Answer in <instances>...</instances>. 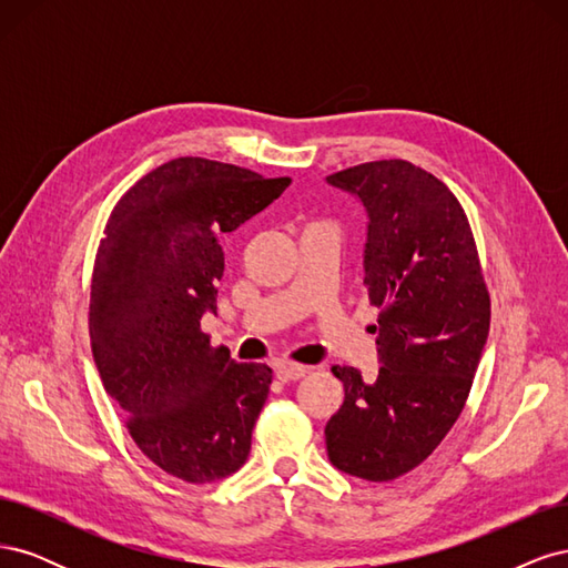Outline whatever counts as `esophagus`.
<instances>
[{"mask_svg": "<svg viewBox=\"0 0 568 568\" xmlns=\"http://www.w3.org/2000/svg\"><path fill=\"white\" fill-rule=\"evenodd\" d=\"M307 374V367L294 363H277V379L280 382H298Z\"/></svg>", "mask_w": 568, "mask_h": 568, "instance_id": "34e87169", "label": "esophagus"}]
</instances>
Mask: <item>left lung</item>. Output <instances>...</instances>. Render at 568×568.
<instances>
[{
  "instance_id": "left-lung-1",
  "label": "left lung",
  "mask_w": 568,
  "mask_h": 568,
  "mask_svg": "<svg viewBox=\"0 0 568 568\" xmlns=\"http://www.w3.org/2000/svg\"><path fill=\"white\" fill-rule=\"evenodd\" d=\"M367 211L363 253L379 374L334 365L346 398L326 422L336 469L393 480L432 455L467 403L490 329L469 220L438 178L400 159L326 178Z\"/></svg>"
}]
</instances>
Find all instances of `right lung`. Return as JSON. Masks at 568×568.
Segmentation results:
<instances>
[{
  "label": "right lung",
  "instance_id": "1",
  "mask_svg": "<svg viewBox=\"0 0 568 568\" xmlns=\"http://www.w3.org/2000/svg\"><path fill=\"white\" fill-rule=\"evenodd\" d=\"M291 184L209 159L151 170L115 203L90 296L92 355L128 432L156 467L186 484L242 469L272 369L213 348L201 317L217 311L220 236Z\"/></svg>",
  "mask_w": 568,
  "mask_h": 568
}]
</instances>
